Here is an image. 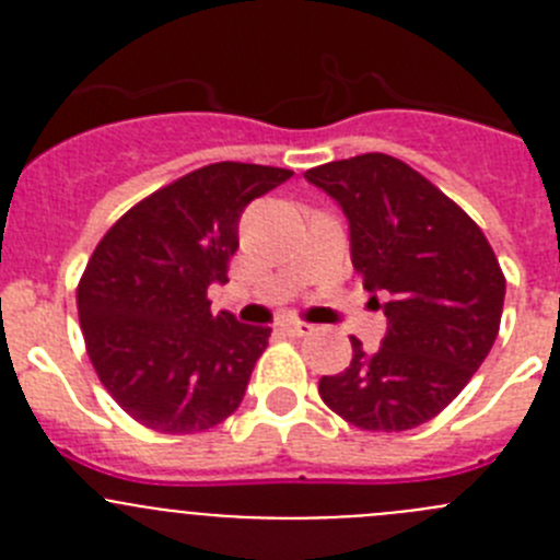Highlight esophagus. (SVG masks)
Masks as SVG:
<instances>
[{
  "mask_svg": "<svg viewBox=\"0 0 560 560\" xmlns=\"http://www.w3.org/2000/svg\"><path fill=\"white\" fill-rule=\"evenodd\" d=\"M283 334H289V336H308V334H314V325L296 323V319H291V323H283Z\"/></svg>",
  "mask_w": 560,
  "mask_h": 560,
  "instance_id": "esophagus-1",
  "label": "esophagus"
}]
</instances>
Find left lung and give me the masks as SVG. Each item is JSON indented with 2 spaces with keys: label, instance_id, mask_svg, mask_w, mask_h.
Listing matches in <instances>:
<instances>
[{
  "label": "left lung",
  "instance_id": "left-lung-1",
  "mask_svg": "<svg viewBox=\"0 0 560 560\" xmlns=\"http://www.w3.org/2000/svg\"><path fill=\"white\" fill-rule=\"evenodd\" d=\"M339 201L350 224V257L364 289L387 314L375 353L353 341V361L323 375L319 395L364 432H407L463 393L497 341L504 275L471 215L387 153L305 171Z\"/></svg>",
  "mask_w": 560,
  "mask_h": 560
}]
</instances>
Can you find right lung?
I'll list each match as a JSON object with an SVG mask.
<instances>
[{
	"mask_svg": "<svg viewBox=\"0 0 560 560\" xmlns=\"http://www.w3.org/2000/svg\"><path fill=\"white\" fill-rule=\"evenodd\" d=\"M291 176L246 162L205 165L133 205L89 257L78 283L89 361L145 429L207 432L241 407L271 328L210 314L207 289L226 283L244 207Z\"/></svg>",
	"mask_w": 560,
	"mask_h": 560,
	"instance_id": "right-lung-1",
	"label": "right lung"
}]
</instances>
